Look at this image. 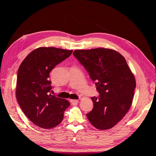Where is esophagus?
<instances>
[{
	"label": "esophagus",
	"mask_w": 156,
	"mask_h": 156,
	"mask_svg": "<svg viewBox=\"0 0 156 156\" xmlns=\"http://www.w3.org/2000/svg\"><path fill=\"white\" fill-rule=\"evenodd\" d=\"M69 101H70V103H72V104H73V105H77L79 102V100H69Z\"/></svg>",
	"instance_id": "esophagus-1"
}]
</instances>
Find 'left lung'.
<instances>
[{
	"label": "left lung",
	"instance_id": "left-lung-1",
	"mask_svg": "<svg viewBox=\"0 0 156 156\" xmlns=\"http://www.w3.org/2000/svg\"><path fill=\"white\" fill-rule=\"evenodd\" d=\"M73 55L95 82L100 94L92 97V110L87 114L91 124L101 130L111 129L128 112L136 87L135 77L125 58L111 49L75 50Z\"/></svg>",
	"mask_w": 156,
	"mask_h": 156
}]
</instances>
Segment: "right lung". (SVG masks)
Listing matches in <instances>:
<instances>
[{
    "instance_id": "right-lung-1",
    "label": "right lung",
    "mask_w": 156,
    "mask_h": 156,
    "mask_svg": "<svg viewBox=\"0 0 156 156\" xmlns=\"http://www.w3.org/2000/svg\"><path fill=\"white\" fill-rule=\"evenodd\" d=\"M72 52L41 47L28 55L18 69L17 100L28 119L41 128L48 129L58 126L70 105L68 100L50 94L49 73Z\"/></svg>"
}]
</instances>
